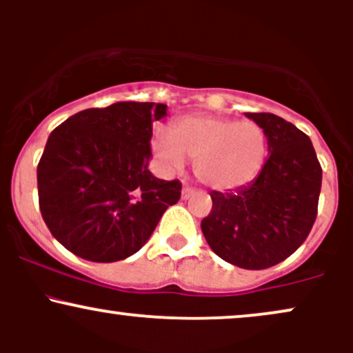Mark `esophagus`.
<instances>
[{
    "label": "esophagus",
    "instance_id": "obj_1",
    "mask_svg": "<svg viewBox=\"0 0 353 353\" xmlns=\"http://www.w3.org/2000/svg\"><path fill=\"white\" fill-rule=\"evenodd\" d=\"M192 194H194L192 188H189V185H184V188H182V199L184 201H188Z\"/></svg>",
    "mask_w": 353,
    "mask_h": 353
}]
</instances>
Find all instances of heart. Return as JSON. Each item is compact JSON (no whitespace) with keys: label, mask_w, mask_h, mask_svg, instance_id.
Returning a JSON list of instances; mask_svg holds the SVG:
<instances>
[{"label":"heart","mask_w":353,"mask_h":353,"mask_svg":"<svg viewBox=\"0 0 353 353\" xmlns=\"http://www.w3.org/2000/svg\"><path fill=\"white\" fill-rule=\"evenodd\" d=\"M152 149L165 168L196 163V176L214 190L239 189L259 176L267 159V134L257 121L225 116H184L172 132L157 129Z\"/></svg>","instance_id":"b5f03b06"}]
</instances>
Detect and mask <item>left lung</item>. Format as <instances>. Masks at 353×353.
<instances>
[{
    "mask_svg": "<svg viewBox=\"0 0 353 353\" xmlns=\"http://www.w3.org/2000/svg\"><path fill=\"white\" fill-rule=\"evenodd\" d=\"M265 129L269 157L257 179L234 192H210L201 229L229 264L261 270L285 261L317 219L322 168L310 137L270 112H245Z\"/></svg>",
    "mask_w": 353,
    "mask_h": 353,
    "instance_id": "1",
    "label": "left lung"
}]
</instances>
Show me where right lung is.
<instances>
[{"label":"right lung","mask_w":353,"mask_h":353,"mask_svg":"<svg viewBox=\"0 0 353 353\" xmlns=\"http://www.w3.org/2000/svg\"><path fill=\"white\" fill-rule=\"evenodd\" d=\"M165 109L132 101L84 109L48 137L38 164L39 210L70 252L91 262L123 261L181 199L179 181H161L148 169L152 123Z\"/></svg>","instance_id":"1"}]
</instances>
